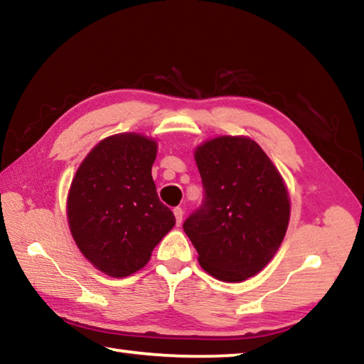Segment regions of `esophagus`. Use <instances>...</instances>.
Returning <instances> with one entry per match:
<instances>
[{
    "label": "esophagus",
    "mask_w": 364,
    "mask_h": 364,
    "mask_svg": "<svg viewBox=\"0 0 364 364\" xmlns=\"http://www.w3.org/2000/svg\"><path fill=\"white\" fill-rule=\"evenodd\" d=\"M173 215H175V220H176V224H178V226H180V224H181V221H183V215H184V211H183V208H181V207H176V208H173Z\"/></svg>",
    "instance_id": "esophagus-1"
}]
</instances>
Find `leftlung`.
Instances as JSON below:
<instances>
[{
	"label": "left lung",
	"mask_w": 364,
	"mask_h": 364,
	"mask_svg": "<svg viewBox=\"0 0 364 364\" xmlns=\"http://www.w3.org/2000/svg\"><path fill=\"white\" fill-rule=\"evenodd\" d=\"M200 207L183 229L199 262L223 282H243L267 266L287 234L289 199L279 170L245 136H218L196 149Z\"/></svg>",
	"instance_id": "8db88e82"
}]
</instances>
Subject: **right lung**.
Instances as JSON below:
<instances>
[{"instance_id": "obj_1", "label": "right lung", "mask_w": 364, "mask_h": 364, "mask_svg": "<svg viewBox=\"0 0 364 364\" xmlns=\"http://www.w3.org/2000/svg\"><path fill=\"white\" fill-rule=\"evenodd\" d=\"M157 144L136 134L105 138L79 165L68 194V223L77 248L109 277L144 267L175 226L151 176Z\"/></svg>"}]
</instances>
